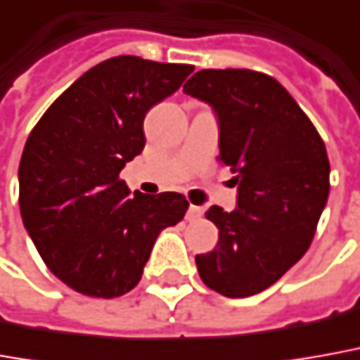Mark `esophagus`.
I'll return each mask as SVG.
<instances>
[{
	"label": "esophagus",
	"instance_id": "34e87169",
	"mask_svg": "<svg viewBox=\"0 0 360 360\" xmlns=\"http://www.w3.org/2000/svg\"><path fill=\"white\" fill-rule=\"evenodd\" d=\"M202 217V209L200 207H195V205H191L189 211H187V214H185V219L189 222H197Z\"/></svg>",
	"mask_w": 360,
	"mask_h": 360
}]
</instances>
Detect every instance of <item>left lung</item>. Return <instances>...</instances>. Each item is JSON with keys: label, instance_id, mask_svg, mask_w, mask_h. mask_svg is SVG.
<instances>
[{"label": "left lung", "instance_id": "obj_1", "mask_svg": "<svg viewBox=\"0 0 360 360\" xmlns=\"http://www.w3.org/2000/svg\"><path fill=\"white\" fill-rule=\"evenodd\" d=\"M219 118L217 160L236 177L234 211L212 205L214 250L197 254L200 280L226 297H248L276 283L307 252L329 197L321 136L292 94L264 72L205 68L183 86Z\"/></svg>", "mask_w": 360, "mask_h": 360}]
</instances>
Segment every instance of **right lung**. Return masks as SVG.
<instances>
[{"instance_id":"add662e5","label":"right lung","mask_w":360,"mask_h":360,"mask_svg":"<svg viewBox=\"0 0 360 360\" xmlns=\"http://www.w3.org/2000/svg\"><path fill=\"white\" fill-rule=\"evenodd\" d=\"M193 65L114 57L49 106L19 163V209L46 268L88 297H120L141 280L155 238L189 209L181 193L129 195L124 165L146 146L143 118Z\"/></svg>"}]
</instances>
